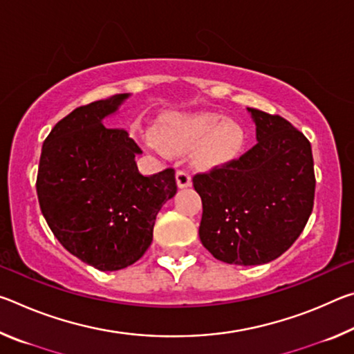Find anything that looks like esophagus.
I'll use <instances>...</instances> for the list:
<instances>
[{
    "instance_id": "obj_1",
    "label": "esophagus",
    "mask_w": 354,
    "mask_h": 354,
    "mask_svg": "<svg viewBox=\"0 0 354 354\" xmlns=\"http://www.w3.org/2000/svg\"><path fill=\"white\" fill-rule=\"evenodd\" d=\"M176 184L179 189H184V187H189L192 184V178L190 175L185 170H178L176 171Z\"/></svg>"
}]
</instances>
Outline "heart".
Masks as SVG:
<instances>
[{
	"label": "heart",
	"instance_id": "obj_1",
	"mask_svg": "<svg viewBox=\"0 0 354 354\" xmlns=\"http://www.w3.org/2000/svg\"><path fill=\"white\" fill-rule=\"evenodd\" d=\"M215 113L198 112L165 118L148 136V145L162 153H184L195 148L196 164L211 169L234 159L243 145V129L237 122L220 123Z\"/></svg>",
	"mask_w": 354,
	"mask_h": 354
}]
</instances>
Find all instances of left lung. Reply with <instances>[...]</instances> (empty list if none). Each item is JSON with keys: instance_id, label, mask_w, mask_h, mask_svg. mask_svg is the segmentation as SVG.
<instances>
[{"instance_id": "1", "label": "left lung", "mask_w": 354, "mask_h": 354, "mask_svg": "<svg viewBox=\"0 0 354 354\" xmlns=\"http://www.w3.org/2000/svg\"><path fill=\"white\" fill-rule=\"evenodd\" d=\"M256 145L211 171L196 173L200 239L215 259L259 266L292 247L314 207L309 140L286 118L248 107Z\"/></svg>"}]
</instances>
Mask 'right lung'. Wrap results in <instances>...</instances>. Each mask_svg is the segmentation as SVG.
Instances as JSON below:
<instances>
[{
  "instance_id": "obj_1",
  "label": "right lung",
  "mask_w": 354,
  "mask_h": 354,
  "mask_svg": "<svg viewBox=\"0 0 354 354\" xmlns=\"http://www.w3.org/2000/svg\"><path fill=\"white\" fill-rule=\"evenodd\" d=\"M128 97L93 101L57 122L41 147L35 183L53 234L101 272L145 254L156 215L178 189L173 169L143 176L134 160L142 149L128 131L103 124Z\"/></svg>"
}]
</instances>
